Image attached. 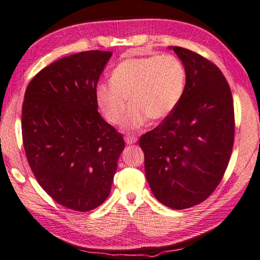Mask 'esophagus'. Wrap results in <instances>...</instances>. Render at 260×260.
<instances>
[{
    "instance_id": "esophagus-1",
    "label": "esophagus",
    "mask_w": 260,
    "mask_h": 260,
    "mask_svg": "<svg viewBox=\"0 0 260 260\" xmlns=\"http://www.w3.org/2000/svg\"><path fill=\"white\" fill-rule=\"evenodd\" d=\"M124 139H125V143L127 144V145H130V144H135L138 140V138L136 137V136H133V135L125 136Z\"/></svg>"
}]
</instances>
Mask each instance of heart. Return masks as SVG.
<instances>
[{"label":"heart","instance_id":"obj_1","mask_svg":"<svg viewBox=\"0 0 260 260\" xmlns=\"http://www.w3.org/2000/svg\"><path fill=\"white\" fill-rule=\"evenodd\" d=\"M186 84V70L175 55L130 57L115 67L110 83H100L95 99L102 114L113 124L121 123L127 107L126 129H138L148 118L164 120L177 107Z\"/></svg>","mask_w":260,"mask_h":260}]
</instances>
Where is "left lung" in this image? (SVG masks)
<instances>
[{
	"label": "left lung",
	"mask_w": 260,
	"mask_h": 260,
	"mask_svg": "<svg viewBox=\"0 0 260 260\" xmlns=\"http://www.w3.org/2000/svg\"><path fill=\"white\" fill-rule=\"evenodd\" d=\"M186 70L177 107L139 139L145 174L158 201L174 210L198 205L222 180L231 159L235 116L231 87L214 63L172 47Z\"/></svg>",
	"instance_id": "8db88e82"
}]
</instances>
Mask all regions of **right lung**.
I'll return each mask as SVG.
<instances>
[{"instance_id": "obj_1", "label": "right lung", "mask_w": 260, "mask_h": 260, "mask_svg": "<svg viewBox=\"0 0 260 260\" xmlns=\"http://www.w3.org/2000/svg\"><path fill=\"white\" fill-rule=\"evenodd\" d=\"M112 52L57 59L25 91L22 135L38 183L59 205L87 212L109 196L123 136L98 112L95 88Z\"/></svg>"}]
</instances>
